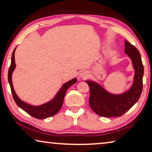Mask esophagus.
<instances>
[{
	"label": "esophagus",
	"mask_w": 152,
	"mask_h": 152,
	"mask_svg": "<svg viewBox=\"0 0 152 152\" xmlns=\"http://www.w3.org/2000/svg\"><path fill=\"white\" fill-rule=\"evenodd\" d=\"M88 76H89V74L88 72L86 70L81 72L80 74V78H81L82 79H86L88 78Z\"/></svg>",
	"instance_id": "1"
}]
</instances>
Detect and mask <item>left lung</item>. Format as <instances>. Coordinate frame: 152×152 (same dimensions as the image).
I'll use <instances>...</instances> for the list:
<instances>
[{
    "label": "left lung",
    "mask_w": 152,
    "mask_h": 152,
    "mask_svg": "<svg viewBox=\"0 0 152 152\" xmlns=\"http://www.w3.org/2000/svg\"><path fill=\"white\" fill-rule=\"evenodd\" d=\"M125 53L131 58L135 69L134 82L129 91L121 94H113L107 92L96 82L86 81L90 86V107L99 116H122L137 102L142 92L144 68L140 53L128 41H125Z\"/></svg>",
    "instance_id": "left-lung-1"
}]
</instances>
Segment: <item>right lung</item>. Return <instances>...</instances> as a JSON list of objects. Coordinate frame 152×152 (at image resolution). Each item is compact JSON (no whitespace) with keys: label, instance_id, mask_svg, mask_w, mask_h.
<instances>
[{"label":"right lung","instance_id":"1","mask_svg":"<svg viewBox=\"0 0 152 152\" xmlns=\"http://www.w3.org/2000/svg\"><path fill=\"white\" fill-rule=\"evenodd\" d=\"M16 48H15L13 52L12 53L11 63L8 72V80L15 102H16L18 107H19L20 109L25 110L28 114H29L31 116L36 118V119H43L56 115L59 110H60L61 106H62L64 99V96H65L67 90L68 89L70 86L76 83L77 82V79L76 78H73L72 80L64 84L60 89V91L58 92V93L56 94L55 97L50 102L39 105V106H33V105L25 103L24 101H21L19 96H17V94L15 93L13 86H12V74L15 70V66H16L15 61V51Z\"/></svg>","mask_w":152,"mask_h":152}]
</instances>
